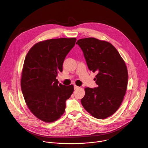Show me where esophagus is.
Wrapping results in <instances>:
<instances>
[{"label":"esophagus","instance_id":"obj_1","mask_svg":"<svg viewBox=\"0 0 148 148\" xmlns=\"http://www.w3.org/2000/svg\"><path fill=\"white\" fill-rule=\"evenodd\" d=\"M79 87L78 86H77V85H74V89H78Z\"/></svg>","mask_w":148,"mask_h":148}]
</instances>
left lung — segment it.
I'll return each mask as SVG.
<instances>
[{
	"label": "left lung",
	"instance_id": "8db88e82",
	"mask_svg": "<svg viewBox=\"0 0 148 148\" xmlns=\"http://www.w3.org/2000/svg\"><path fill=\"white\" fill-rule=\"evenodd\" d=\"M88 68L97 73V88H85L81 103L92 116L107 118L119 108L127 91L128 73L124 60L113 45L94 38L78 40Z\"/></svg>",
	"mask_w": 148,
	"mask_h": 148
}]
</instances>
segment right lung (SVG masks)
I'll list each match as a JSON object with an SVG mask.
<instances>
[{"label": "right lung", "mask_w": 148, "mask_h": 148, "mask_svg": "<svg viewBox=\"0 0 148 148\" xmlns=\"http://www.w3.org/2000/svg\"><path fill=\"white\" fill-rule=\"evenodd\" d=\"M75 38L51 39L36 43L29 50L21 71V84L30 111L45 123H52L63 114L65 101L74 92L56 77L63 71L65 56L75 45Z\"/></svg>", "instance_id": "add662e5"}]
</instances>
